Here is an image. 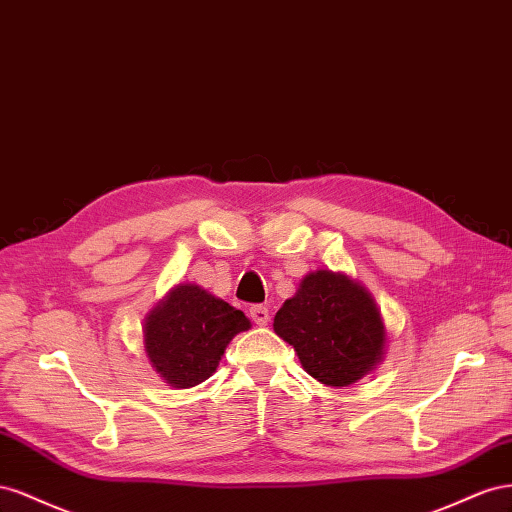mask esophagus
<instances>
[{"label":"esophagus","instance_id":"esophagus-1","mask_svg":"<svg viewBox=\"0 0 512 512\" xmlns=\"http://www.w3.org/2000/svg\"><path fill=\"white\" fill-rule=\"evenodd\" d=\"M251 319L255 321L257 326H266L268 321H270L268 306H264V304H253V306H251Z\"/></svg>","mask_w":512,"mask_h":512}]
</instances>
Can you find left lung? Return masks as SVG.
Returning <instances> with one entry per match:
<instances>
[{
  "instance_id": "obj_1",
  "label": "left lung",
  "mask_w": 512,
  "mask_h": 512,
  "mask_svg": "<svg viewBox=\"0 0 512 512\" xmlns=\"http://www.w3.org/2000/svg\"><path fill=\"white\" fill-rule=\"evenodd\" d=\"M274 332L294 345L302 369L326 386H349L384 356L386 328L367 287L343 272L306 274L274 315Z\"/></svg>"
}]
</instances>
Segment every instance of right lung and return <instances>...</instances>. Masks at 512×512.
Wrapping results in <instances>:
<instances>
[{"label": "right lung", "mask_w": 512, "mask_h": 512, "mask_svg": "<svg viewBox=\"0 0 512 512\" xmlns=\"http://www.w3.org/2000/svg\"><path fill=\"white\" fill-rule=\"evenodd\" d=\"M251 319L193 283L175 285L143 321V347L173 388H193L216 371L225 347Z\"/></svg>", "instance_id": "add662e5"}]
</instances>
